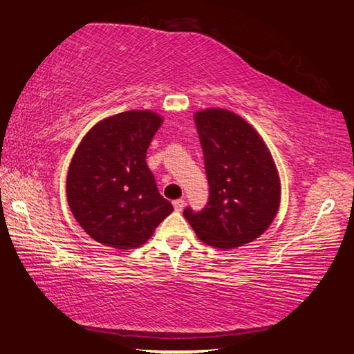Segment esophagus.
<instances>
[{
	"label": "esophagus",
	"mask_w": 354,
	"mask_h": 354,
	"mask_svg": "<svg viewBox=\"0 0 354 354\" xmlns=\"http://www.w3.org/2000/svg\"><path fill=\"white\" fill-rule=\"evenodd\" d=\"M172 205H174V209L177 212H182V209L185 207V201L183 200H176Z\"/></svg>",
	"instance_id": "34e87169"
}]
</instances>
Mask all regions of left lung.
<instances>
[{
    "mask_svg": "<svg viewBox=\"0 0 354 354\" xmlns=\"http://www.w3.org/2000/svg\"><path fill=\"white\" fill-rule=\"evenodd\" d=\"M203 149L209 197L183 215L201 241L234 249L254 241L275 218L279 178L261 137L246 120L221 108L194 116Z\"/></svg>",
    "mask_w": 354,
    "mask_h": 354,
    "instance_id": "left-lung-1",
    "label": "left lung"
}]
</instances>
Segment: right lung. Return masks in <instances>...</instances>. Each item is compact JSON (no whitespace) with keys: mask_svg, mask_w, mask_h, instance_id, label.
Segmentation results:
<instances>
[{"mask_svg":"<svg viewBox=\"0 0 354 354\" xmlns=\"http://www.w3.org/2000/svg\"><path fill=\"white\" fill-rule=\"evenodd\" d=\"M160 125L156 113H119L93 127L76 149L67 176L68 206L104 246L139 248L174 211L147 165Z\"/></svg>","mask_w":354,"mask_h":354,"instance_id":"add662e5","label":"right lung"}]
</instances>
